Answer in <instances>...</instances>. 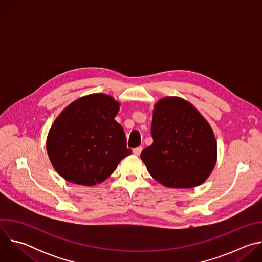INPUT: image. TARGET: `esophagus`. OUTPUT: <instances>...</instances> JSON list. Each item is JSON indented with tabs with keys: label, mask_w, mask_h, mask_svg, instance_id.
I'll use <instances>...</instances> for the list:
<instances>
[{
	"label": "esophagus",
	"mask_w": 262,
	"mask_h": 262,
	"mask_svg": "<svg viewBox=\"0 0 262 262\" xmlns=\"http://www.w3.org/2000/svg\"><path fill=\"white\" fill-rule=\"evenodd\" d=\"M142 150H143V147H137V148H135L134 150H133V152L136 155V156H140V154L142 152Z\"/></svg>",
	"instance_id": "esophagus-1"
}]
</instances>
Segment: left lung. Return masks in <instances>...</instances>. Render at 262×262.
Returning a JSON list of instances; mask_svg holds the SVG:
<instances>
[{"label": "left lung", "instance_id": "8db88e82", "mask_svg": "<svg viewBox=\"0 0 262 262\" xmlns=\"http://www.w3.org/2000/svg\"><path fill=\"white\" fill-rule=\"evenodd\" d=\"M154 143L141 159L150 175L168 188L189 189L201 184L216 162V142L202 115L179 97L161 99L151 122Z\"/></svg>", "mask_w": 262, "mask_h": 262}]
</instances>
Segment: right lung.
I'll return each mask as SVG.
<instances>
[{"label": "right lung", "mask_w": 262, "mask_h": 262, "mask_svg": "<svg viewBox=\"0 0 262 262\" xmlns=\"http://www.w3.org/2000/svg\"><path fill=\"white\" fill-rule=\"evenodd\" d=\"M119 103L91 94L70 103L55 120L47 149L56 171L67 181L95 185L132 154L122 126L114 119Z\"/></svg>", "instance_id": "right-lung-1"}]
</instances>
